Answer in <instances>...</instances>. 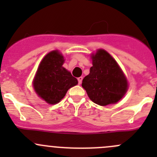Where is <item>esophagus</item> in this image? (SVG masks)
<instances>
[{
  "label": "esophagus",
  "instance_id": "34e87169",
  "mask_svg": "<svg viewBox=\"0 0 157 157\" xmlns=\"http://www.w3.org/2000/svg\"><path fill=\"white\" fill-rule=\"evenodd\" d=\"M77 80H78V83H79V84H80V83H82V80H83V77H79V78L77 79Z\"/></svg>",
  "mask_w": 157,
  "mask_h": 157
}]
</instances>
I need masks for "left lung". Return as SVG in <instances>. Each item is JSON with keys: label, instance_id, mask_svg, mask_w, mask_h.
<instances>
[{"label": "left lung", "instance_id": "8db88e82", "mask_svg": "<svg viewBox=\"0 0 157 157\" xmlns=\"http://www.w3.org/2000/svg\"><path fill=\"white\" fill-rule=\"evenodd\" d=\"M93 67L83 78L82 86L89 98L102 106L118 102L127 92L128 83L118 63L103 49L91 56Z\"/></svg>", "mask_w": 157, "mask_h": 157}]
</instances>
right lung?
Here are the masks:
<instances>
[{
	"instance_id": "add662e5",
	"label": "right lung",
	"mask_w": 157,
	"mask_h": 157,
	"mask_svg": "<svg viewBox=\"0 0 157 157\" xmlns=\"http://www.w3.org/2000/svg\"><path fill=\"white\" fill-rule=\"evenodd\" d=\"M64 56L58 51L47 54L41 61L33 80V87L47 103L59 102L67 90L78 83L71 72L63 67Z\"/></svg>"
}]
</instances>
